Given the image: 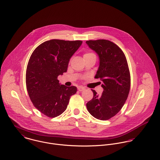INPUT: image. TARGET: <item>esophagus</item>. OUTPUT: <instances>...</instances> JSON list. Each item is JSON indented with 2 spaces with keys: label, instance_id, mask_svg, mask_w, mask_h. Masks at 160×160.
<instances>
[{
  "label": "esophagus",
  "instance_id": "34e87169",
  "mask_svg": "<svg viewBox=\"0 0 160 160\" xmlns=\"http://www.w3.org/2000/svg\"><path fill=\"white\" fill-rule=\"evenodd\" d=\"M78 91L80 92L83 91H84L85 90V88H84V87H82V86H80V87H78Z\"/></svg>",
  "mask_w": 160,
  "mask_h": 160
}]
</instances>
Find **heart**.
Listing matches in <instances>:
<instances>
[{
  "label": "heart",
  "instance_id": "heart-1",
  "mask_svg": "<svg viewBox=\"0 0 160 160\" xmlns=\"http://www.w3.org/2000/svg\"><path fill=\"white\" fill-rule=\"evenodd\" d=\"M95 55V54L93 53H92V52H86V53H85L83 55V57H84V58L88 57L91 56V55Z\"/></svg>",
  "mask_w": 160,
  "mask_h": 160
}]
</instances>
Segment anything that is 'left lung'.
I'll return each instance as SVG.
<instances>
[{"mask_svg": "<svg viewBox=\"0 0 160 160\" xmlns=\"http://www.w3.org/2000/svg\"><path fill=\"white\" fill-rule=\"evenodd\" d=\"M86 43L100 58L95 78L102 81L101 95L94 90L93 97L86 107L94 118L108 120L117 114L124 105L131 87V75L126 56L113 42L105 40H90Z\"/></svg>", "mask_w": 160, "mask_h": 160, "instance_id": "left-lung-1", "label": "left lung"}]
</instances>
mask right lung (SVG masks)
Segmentation results:
<instances>
[{"mask_svg": "<svg viewBox=\"0 0 160 160\" xmlns=\"http://www.w3.org/2000/svg\"><path fill=\"white\" fill-rule=\"evenodd\" d=\"M81 41L52 39L42 43L32 53L26 68V84L36 108L49 118L62 114L67 109L75 86L60 85L59 75L66 72L72 55Z\"/></svg>", "mask_w": 160, "mask_h": 160, "instance_id": "1", "label": "right lung"}]
</instances>
